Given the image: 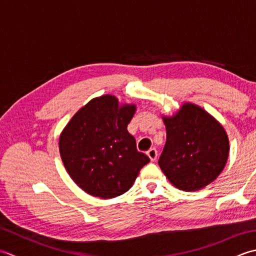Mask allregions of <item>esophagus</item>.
I'll return each instance as SVG.
<instances>
[{"label": "esophagus", "instance_id": "esophagus-1", "mask_svg": "<svg viewBox=\"0 0 256 256\" xmlns=\"http://www.w3.org/2000/svg\"><path fill=\"white\" fill-rule=\"evenodd\" d=\"M148 156L150 157V160L152 162H155L156 158H157V150H156V148H150L148 152Z\"/></svg>", "mask_w": 256, "mask_h": 256}]
</instances>
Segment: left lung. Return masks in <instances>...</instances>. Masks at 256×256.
I'll list each match as a JSON object with an SVG mask.
<instances>
[{
	"mask_svg": "<svg viewBox=\"0 0 256 256\" xmlns=\"http://www.w3.org/2000/svg\"><path fill=\"white\" fill-rule=\"evenodd\" d=\"M166 144L158 165L176 188L196 192L216 179L229 157V138L216 120L184 102L172 116H162Z\"/></svg>",
	"mask_w": 256,
	"mask_h": 256,
	"instance_id": "obj_1",
	"label": "left lung"
}]
</instances>
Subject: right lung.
Instances as JSON below:
<instances>
[{
  "mask_svg": "<svg viewBox=\"0 0 256 256\" xmlns=\"http://www.w3.org/2000/svg\"><path fill=\"white\" fill-rule=\"evenodd\" d=\"M136 111L104 94L79 108L59 138V153L69 176L94 197L110 199L126 192L150 162L136 150L128 125Z\"/></svg>",
  "mask_w": 256,
  "mask_h": 256,
  "instance_id": "obj_1",
  "label": "right lung"
}]
</instances>
